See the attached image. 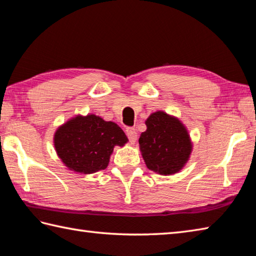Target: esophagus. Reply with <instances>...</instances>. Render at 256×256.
<instances>
[{
	"instance_id": "34e87169",
	"label": "esophagus",
	"mask_w": 256,
	"mask_h": 256,
	"mask_svg": "<svg viewBox=\"0 0 256 256\" xmlns=\"http://www.w3.org/2000/svg\"><path fill=\"white\" fill-rule=\"evenodd\" d=\"M126 135L130 140V142L131 143H135V140L138 138V133H136V130L133 128H126Z\"/></svg>"
}]
</instances>
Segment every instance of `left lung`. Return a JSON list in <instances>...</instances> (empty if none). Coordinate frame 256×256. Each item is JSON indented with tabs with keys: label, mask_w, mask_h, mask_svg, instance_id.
Returning <instances> with one entry per match:
<instances>
[{
	"label": "left lung",
	"mask_w": 256,
	"mask_h": 256,
	"mask_svg": "<svg viewBox=\"0 0 256 256\" xmlns=\"http://www.w3.org/2000/svg\"><path fill=\"white\" fill-rule=\"evenodd\" d=\"M145 124L146 131L140 134L138 144L146 167L164 176L180 172L192 152L184 124L164 111L152 113Z\"/></svg>",
	"instance_id": "8db88e82"
}]
</instances>
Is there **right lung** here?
<instances>
[{
  "label": "right lung",
  "instance_id": "1",
  "mask_svg": "<svg viewBox=\"0 0 256 256\" xmlns=\"http://www.w3.org/2000/svg\"><path fill=\"white\" fill-rule=\"evenodd\" d=\"M128 142L116 123L92 113L69 118L54 134V146L64 165L86 175L106 170L113 148Z\"/></svg>",
  "mask_w": 256,
  "mask_h": 256
}]
</instances>
